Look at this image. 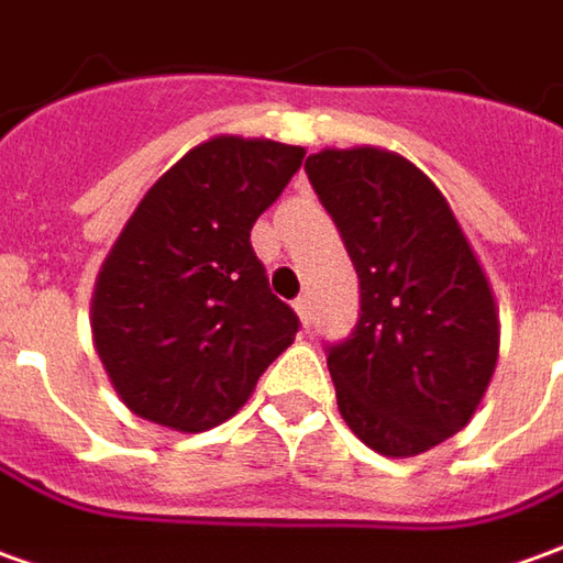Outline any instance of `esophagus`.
Instances as JSON below:
<instances>
[{"label":"esophagus","instance_id":"esophagus-1","mask_svg":"<svg viewBox=\"0 0 563 563\" xmlns=\"http://www.w3.org/2000/svg\"><path fill=\"white\" fill-rule=\"evenodd\" d=\"M292 308H296L301 327H305V330H311V301L301 296V298H296V305H292Z\"/></svg>","mask_w":563,"mask_h":563}]
</instances>
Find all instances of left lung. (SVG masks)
Returning <instances> with one entry per match:
<instances>
[{"instance_id":"8db88e82","label":"left lung","mask_w":563,"mask_h":563,"mask_svg":"<svg viewBox=\"0 0 563 563\" xmlns=\"http://www.w3.org/2000/svg\"><path fill=\"white\" fill-rule=\"evenodd\" d=\"M308 181L361 280L327 366L347 428L382 456H416L468 426L499 357L490 283L443 194L404 156L320 151Z\"/></svg>"}]
</instances>
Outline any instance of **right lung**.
<instances>
[{
  "instance_id": "1",
  "label": "right lung",
  "mask_w": 563,
  "mask_h": 563,
  "mask_svg": "<svg viewBox=\"0 0 563 563\" xmlns=\"http://www.w3.org/2000/svg\"><path fill=\"white\" fill-rule=\"evenodd\" d=\"M301 159L280 141L212 137L137 202L98 274L91 332L141 419L187 434L221 426L292 345L301 323L271 292L250 231Z\"/></svg>"
}]
</instances>
